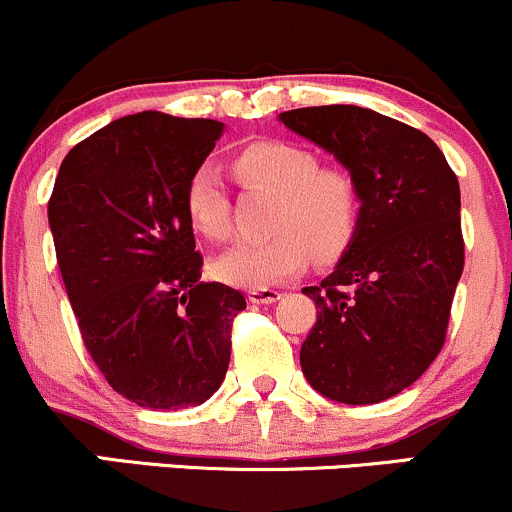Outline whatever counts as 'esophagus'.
Returning <instances> with one entry per match:
<instances>
[{"label": "esophagus", "mask_w": 512, "mask_h": 512, "mask_svg": "<svg viewBox=\"0 0 512 512\" xmlns=\"http://www.w3.org/2000/svg\"><path fill=\"white\" fill-rule=\"evenodd\" d=\"M280 300V292L271 290V287H261V290H249L251 304H273Z\"/></svg>", "instance_id": "obj_1"}]
</instances>
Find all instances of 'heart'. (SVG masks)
Here are the masks:
<instances>
[{
	"label": "heart",
	"instance_id": "heart-1",
	"mask_svg": "<svg viewBox=\"0 0 512 512\" xmlns=\"http://www.w3.org/2000/svg\"><path fill=\"white\" fill-rule=\"evenodd\" d=\"M234 176L244 186L273 193L271 237L239 241L212 263L229 285L261 290L292 278L307 266L309 251L329 261L348 246L358 227L360 195L355 179L338 166H319L317 154L285 140H261L232 157ZM188 220L208 239L229 232V198L220 169L212 162L191 171L183 191Z\"/></svg>",
	"mask_w": 512,
	"mask_h": 512
}]
</instances>
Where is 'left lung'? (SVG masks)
Returning <instances> with one entry per match:
<instances>
[{
	"label": "left lung",
	"instance_id": "obj_1",
	"mask_svg": "<svg viewBox=\"0 0 512 512\" xmlns=\"http://www.w3.org/2000/svg\"><path fill=\"white\" fill-rule=\"evenodd\" d=\"M355 179L358 227L321 285L302 343L307 382L341 404H380L411 387L445 343L464 268L459 183L426 132L360 106L280 113Z\"/></svg>",
	"mask_w": 512,
	"mask_h": 512
}]
</instances>
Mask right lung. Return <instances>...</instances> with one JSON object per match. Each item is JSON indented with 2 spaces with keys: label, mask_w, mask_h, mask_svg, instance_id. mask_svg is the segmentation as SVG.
<instances>
[{
  "label": "right lung",
  "mask_w": 512,
  "mask_h": 512,
  "mask_svg": "<svg viewBox=\"0 0 512 512\" xmlns=\"http://www.w3.org/2000/svg\"><path fill=\"white\" fill-rule=\"evenodd\" d=\"M225 123L159 111L125 116L70 149L48 222L84 346L108 384L145 409L179 411L220 389L232 319L246 300L200 283L183 208L191 171Z\"/></svg>",
  "instance_id": "obj_1"
}]
</instances>
